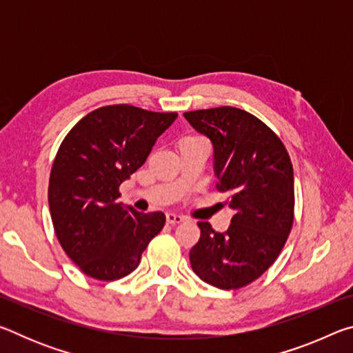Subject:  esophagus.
I'll list each match as a JSON object with an SVG mask.
<instances>
[{
  "label": "esophagus",
  "mask_w": 353,
  "mask_h": 353,
  "mask_svg": "<svg viewBox=\"0 0 353 353\" xmlns=\"http://www.w3.org/2000/svg\"><path fill=\"white\" fill-rule=\"evenodd\" d=\"M183 221H185V218H183V216H181V214H176V213H166V223H168V224L176 225V224H181V223H183Z\"/></svg>",
  "instance_id": "esophagus-1"
}]
</instances>
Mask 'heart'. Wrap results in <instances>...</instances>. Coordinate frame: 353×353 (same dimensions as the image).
<instances>
[{
	"label": "heart",
	"mask_w": 353,
	"mask_h": 353,
	"mask_svg": "<svg viewBox=\"0 0 353 353\" xmlns=\"http://www.w3.org/2000/svg\"><path fill=\"white\" fill-rule=\"evenodd\" d=\"M198 137H183V139L181 140V143H185V141H191V140H196Z\"/></svg>",
	"instance_id": "1"
}]
</instances>
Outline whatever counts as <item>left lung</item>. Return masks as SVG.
Instances as JSON below:
<instances>
[{"mask_svg":"<svg viewBox=\"0 0 353 353\" xmlns=\"http://www.w3.org/2000/svg\"><path fill=\"white\" fill-rule=\"evenodd\" d=\"M196 132L213 146L218 188L234 210L230 227L218 234L198 223L199 241L190 250L196 276L221 290L259 279L285 246L294 216V176L290 155L272 130L236 107L185 112Z\"/></svg>","mask_w":353,"mask_h":353,"instance_id":"1","label":"left lung"}]
</instances>
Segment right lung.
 Wrapping results in <instances>:
<instances>
[{
    "mask_svg": "<svg viewBox=\"0 0 353 353\" xmlns=\"http://www.w3.org/2000/svg\"><path fill=\"white\" fill-rule=\"evenodd\" d=\"M177 113L105 105L65 137L52 163L48 202L59 243L82 272L117 280L139 266L163 229L162 212L141 213L118 202V188L146 162Z\"/></svg>",
    "mask_w": 353,
    "mask_h": 353,
    "instance_id": "1",
    "label": "right lung"
}]
</instances>
